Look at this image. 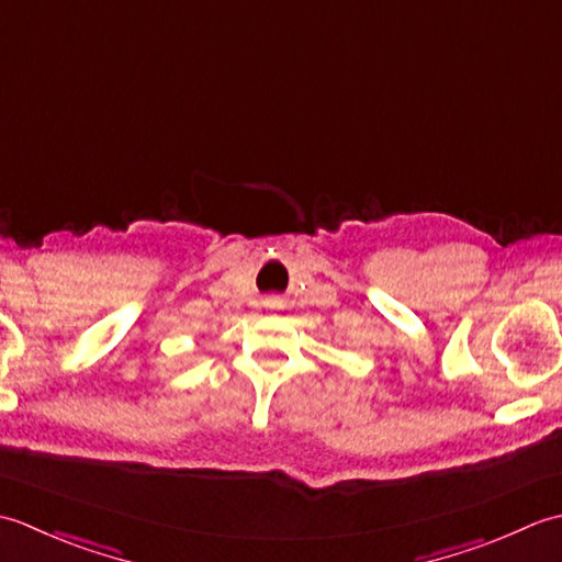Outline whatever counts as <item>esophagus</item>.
Here are the masks:
<instances>
[{
	"label": "esophagus",
	"instance_id": "34e87169",
	"mask_svg": "<svg viewBox=\"0 0 562 562\" xmlns=\"http://www.w3.org/2000/svg\"><path fill=\"white\" fill-rule=\"evenodd\" d=\"M268 308H282V300H278V296H270V300L266 302Z\"/></svg>",
	"mask_w": 562,
	"mask_h": 562
}]
</instances>
